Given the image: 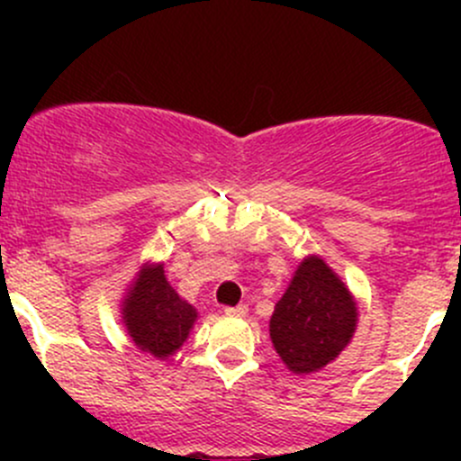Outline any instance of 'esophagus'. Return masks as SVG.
Returning a JSON list of instances; mask_svg holds the SVG:
<instances>
[{"mask_svg": "<svg viewBox=\"0 0 461 461\" xmlns=\"http://www.w3.org/2000/svg\"><path fill=\"white\" fill-rule=\"evenodd\" d=\"M225 314H230V317H245V314H248V305H236V308H225Z\"/></svg>", "mask_w": 461, "mask_h": 461, "instance_id": "esophagus-1", "label": "esophagus"}]
</instances>
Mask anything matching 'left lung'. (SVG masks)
I'll return each instance as SVG.
<instances>
[{
    "mask_svg": "<svg viewBox=\"0 0 461 461\" xmlns=\"http://www.w3.org/2000/svg\"><path fill=\"white\" fill-rule=\"evenodd\" d=\"M357 323L359 303L350 287L323 258L310 254L274 305L269 339L287 370L312 375L350 346Z\"/></svg>",
    "mask_w": 461,
    "mask_h": 461,
    "instance_id": "1",
    "label": "left lung"
}]
</instances>
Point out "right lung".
<instances>
[{"label": "right lung", "instance_id": "add662e5", "mask_svg": "<svg viewBox=\"0 0 461 461\" xmlns=\"http://www.w3.org/2000/svg\"><path fill=\"white\" fill-rule=\"evenodd\" d=\"M120 321L138 350L167 361L189 339L198 310L169 285L165 263L147 260L124 290Z\"/></svg>", "mask_w": 461, "mask_h": 461}]
</instances>
